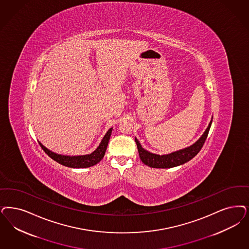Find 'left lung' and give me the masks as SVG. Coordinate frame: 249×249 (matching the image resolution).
I'll list each match as a JSON object with an SVG mask.
<instances>
[{"instance_id":"8db88e82","label":"left lung","mask_w":249,"mask_h":249,"mask_svg":"<svg viewBox=\"0 0 249 249\" xmlns=\"http://www.w3.org/2000/svg\"><path fill=\"white\" fill-rule=\"evenodd\" d=\"M212 122H213V118L209 123L208 128L203 132V134L192 145L167 155H156L147 151L144 148H142L139 140L135 137L138 152L142 162L153 168H171V167L178 166L183 163L189 162V160H191L193 157H195L197 155V153L202 148L208 136L210 128L212 126Z\"/></svg>"}]
</instances>
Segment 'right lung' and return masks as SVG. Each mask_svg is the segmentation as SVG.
Listing matches in <instances>:
<instances>
[{
    "mask_svg": "<svg viewBox=\"0 0 249 249\" xmlns=\"http://www.w3.org/2000/svg\"><path fill=\"white\" fill-rule=\"evenodd\" d=\"M112 129H113V128H110L107 131V133L105 134L100 144L94 150L93 153H91L89 155H59V154H56L51 150H49L40 142H39V144L42 147L44 152L47 155L52 158L54 161L58 162L60 164L64 165V166L71 167V168H86V167H90V166H93L94 164L99 163L103 159L107 147L108 142H109V139L111 136Z\"/></svg>",
    "mask_w": 249,
    "mask_h": 249,
    "instance_id": "1",
    "label": "right lung"
}]
</instances>
